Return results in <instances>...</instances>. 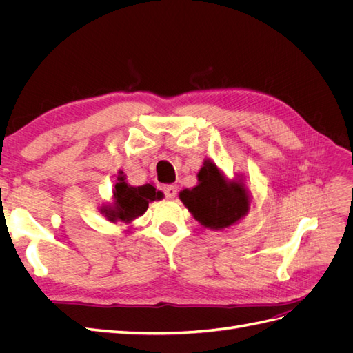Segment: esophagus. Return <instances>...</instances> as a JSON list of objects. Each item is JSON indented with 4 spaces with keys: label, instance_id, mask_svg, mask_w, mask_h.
Here are the masks:
<instances>
[{
    "label": "esophagus",
    "instance_id": "34e87169",
    "mask_svg": "<svg viewBox=\"0 0 353 353\" xmlns=\"http://www.w3.org/2000/svg\"><path fill=\"white\" fill-rule=\"evenodd\" d=\"M163 193L168 199H175L176 193H178V188H176V185H165Z\"/></svg>",
    "mask_w": 353,
    "mask_h": 353
}]
</instances>
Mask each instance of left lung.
Returning <instances> with one entry per match:
<instances>
[{
    "label": "left lung",
    "mask_w": 353,
    "mask_h": 353,
    "mask_svg": "<svg viewBox=\"0 0 353 353\" xmlns=\"http://www.w3.org/2000/svg\"><path fill=\"white\" fill-rule=\"evenodd\" d=\"M200 184L184 190L181 200L201 225L227 228L249 210V199L241 184H228L213 163H205L199 172Z\"/></svg>",
    "instance_id": "1"
}]
</instances>
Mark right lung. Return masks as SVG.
<instances>
[{"label": "right lung", "mask_w": 353, "mask_h": 353, "mask_svg": "<svg viewBox=\"0 0 353 353\" xmlns=\"http://www.w3.org/2000/svg\"><path fill=\"white\" fill-rule=\"evenodd\" d=\"M114 209H105V216L110 221L122 219L130 222L137 216H141L148 208V201L162 197L160 191L150 184L141 187H130L123 176H119V183L114 185Z\"/></svg>", "instance_id": "add662e5"}]
</instances>
